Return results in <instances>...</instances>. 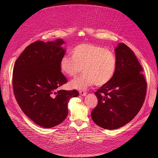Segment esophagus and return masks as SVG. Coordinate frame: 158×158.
I'll return each instance as SVG.
<instances>
[{
  "mask_svg": "<svg viewBox=\"0 0 158 158\" xmlns=\"http://www.w3.org/2000/svg\"><path fill=\"white\" fill-rule=\"evenodd\" d=\"M79 94L81 95V96H86V94H87V93L85 92V91H83V90H81V91H80L79 92Z\"/></svg>",
  "mask_w": 158,
  "mask_h": 158,
  "instance_id": "1",
  "label": "esophagus"
}]
</instances>
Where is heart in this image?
Here are the masks:
<instances>
[{
  "mask_svg": "<svg viewBox=\"0 0 158 158\" xmlns=\"http://www.w3.org/2000/svg\"><path fill=\"white\" fill-rule=\"evenodd\" d=\"M61 72L68 77H75L82 70V76L70 82L72 88L86 89L96 85L103 86L114 77L117 69L116 55L109 49L89 44L75 47L69 55L63 56L60 62Z\"/></svg>",
  "mask_w": 158,
  "mask_h": 158,
  "instance_id": "b5f03b06",
  "label": "heart"
}]
</instances>
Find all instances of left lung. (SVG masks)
I'll use <instances>...</instances> for the list:
<instances>
[{
	"instance_id": "1",
	"label": "left lung",
	"mask_w": 158,
	"mask_h": 158,
	"mask_svg": "<svg viewBox=\"0 0 158 158\" xmlns=\"http://www.w3.org/2000/svg\"><path fill=\"white\" fill-rule=\"evenodd\" d=\"M117 69L113 79L95 93L98 104L91 113L101 127L113 130L133 119L143 104L147 82L134 52L124 44L114 48Z\"/></svg>"
}]
</instances>
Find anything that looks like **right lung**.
Here are the masks:
<instances>
[{"label":"right lung","mask_w":158,"mask_h":158,"mask_svg":"<svg viewBox=\"0 0 158 158\" xmlns=\"http://www.w3.org/2000/svg\"><path fill=\"white\" fill-rule=\"evenodd\" d=\"M63 44L62 39L36 41L25 48L14 65L16 100L25 114L44 128L63 122L69 113L70 99L79 95L76 89H57L68 82L60 69L66 52Z\"/></svg>","instance_id":"1"}]
</instances>
